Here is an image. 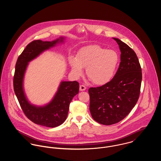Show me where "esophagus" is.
I'll list each match as a JSON object with an SVG mask.
<instances>
[{"instance_id":"1","label":"esophagus","mask_w":161,"mask_h":161,"mask_svg":"<svg viewBox=\"0 0 161 161\" xmlns=\"http://www.w3.org/2000/svg\"><path fill=\"white\" fill-rule=\"evenodd\" d=\"M79 89H80V91H84L86 89V87L85 86H84V85H80Z\"/></svg>"}]
</instances>
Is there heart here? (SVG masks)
Listing matches in <instances>:
<instances>
[{
  "label": "heart",
  "mask_w": 161,
  "mask_h": 161,
  "mask_svg": "<svg viewBox=\"0 0 161 161\" xmlns=\"http://www.w3.org/2000/svg\"><path fill=\"white\" fill-rule=\"evenodd\" d=\"M119 63L116 52L99 45L81 48L75 58H70V66L75 77L83 75L86 68L87 76L97 85L108 83L115 75Z\"/></svg>",
  "instance_id": "1"
}]
</instances>
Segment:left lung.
I'll return each instance as SVG.
<instances>
[{
  "mask_svg": "<svg viewBox=\"0 0 161 161\" xmlns=\"http://www.w3.org/2000/svg\"><path fill=\"white\" fill-rule=\"evenodd\" d=\"M113 39L121 51L118 69L110 82L89 89L92 118L105 125L118 123L130 114L138 102L142 80L141 68L135 52L118 38Z\"/></svg>",
  "mask_w": 161,
  "mask_h": 161,
  "instance_id": "1",
  "label": "left lung"
}]
</instances>
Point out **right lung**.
<instances>
[{
	"instance_id": "add662e5",
	"label": "right lung",
	"mask_w": 161,
	"mask_h": 161,
	"mask_svg": "<svg viewBox=\"0 0 161 161\" xmlns=\"http://www.w3.org/2000/svg\"><path fill=\"white\" fill-rule=\"evenodd\" d=\"M65 36L51 41L35 40L28 44L18 58L14 77V89L25 115L35 124L54 128L63 124L69 111V104L79 93L77 81L62 80L52 100L44 105H33L27 98L23 88V80L28 63L42 53L59 43H64Z\"/></svg>"
}]
</instances>
